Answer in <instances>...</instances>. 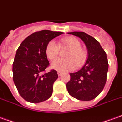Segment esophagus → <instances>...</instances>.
<instances>
[{"label": "esophagus", "mask_w": 122, "mask_h": 122, "mask_svg": "<svg viewBox=\"0 0 122 122\" xmlns=\"http://www.w3.org/2000/svg\"><path fill=\"white\" fill-rule=\"evenodd\" d=\"M57 75H58V76H61L63 75V73L61 71H57Z\"/></svg>", "instance_id": "obj_1"}]
</instances>
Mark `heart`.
<instances>
[{"mask_svg":"<svg viewBox=\"0 0 122 122\" xmlns=\"http://www.w3.org/2000/svg\"><path fill=\"white\" fill-rule=\"evenodd\" d=\"M61 43L67 46L70 49L67 53L68 59L57 58L53 61L51 65L52 69L58 71L65 72L80 67L85 63L87 58V53L85 49L81 48V44L76 38L65 37L61 39ZM60 50L59 45L55 40L49 41L46 47V55L50 60L55 59L59 55Z\"/></svg>","mask_w":122,"mask_h":122,"instance_id":"1","label":"heart"}]
</instances>
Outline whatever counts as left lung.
<instances>
[{
  "instance_id": "8db88e82",
  "label": "left lung",
  "mask_w": 122,
  "mask_h": 122,
  "mask_svg": "<svg viewBox=\"0 0 122 122\" xmlns=\"http://www.w3.org/2000/svg\"><path fill=\"white\" fill-rule=\"evenodd\" d=\"M79 37L85 43L88 57L85 65L77 72L70 73L67 89L76 99L88 101L94 99L102 91L106 82L108 63L106 53L98 41L82 31L69 32Z\"/></svg>"
}]
</instances>
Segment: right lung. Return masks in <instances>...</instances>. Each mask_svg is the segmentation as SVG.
Here are the masks:
<instances>
[{
	"instance_id": "add662e5",
	"label": "right lung",
	"mask_w": 122,
	"mask_h": 122,
	"mask_svg": "<svg viewBox=\"0 0 122 122\" xmlns=\"http://www.w3.org/2000/svg\"><path fill=\"white\" fill-rule=\"evenodd\" d=\"M63 33L42 30L30 35L16 51L12 65L13 81L24 99L31 103H40L49 98L53 85L58 78L55 70L40 75L49 63L46 55L47 43Z\"/></svg>"
}]
</instances>
